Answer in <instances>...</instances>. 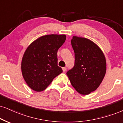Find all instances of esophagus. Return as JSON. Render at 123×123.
Instances as JSON below:
<instances>
[{"label":"esophagus","mask_w":123,"mask_h":123,"mask_svg":"<svg viewBox=\"0 0 123 123\" xmlns=\"http://www.w3.org/2000/svg\"><path fill=\"white\" fill-rule=\"evenodd\" d=\"M62 69H63V72H65L67 70V68L66 67H63V68H62Z\"/></svg>","instance_id":"esophagus-1"}]
</instances>
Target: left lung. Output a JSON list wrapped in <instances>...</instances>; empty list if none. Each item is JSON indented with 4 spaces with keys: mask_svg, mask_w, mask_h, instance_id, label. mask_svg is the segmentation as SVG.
<instances>
[{
    "mask_svg": "<svg viewBox=\"0 0 123 123\" xmlns=\"http://www.w3.org/2000/svg\"><path fill=\"white\" fill-rule=\"evenodd\" d=\"M71 45L75 64L67 72L74 88L81 95H88L102 82L106 72V60L100 48L91 40L73 36Z\"/></svg>",
    "mask_w": 123,
    "mask_h": 123,
    "instance_id": "obj_1",
    "label": "left lung"
}]
</instances>
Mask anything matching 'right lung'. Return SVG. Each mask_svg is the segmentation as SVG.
I'll use <instances>...</instances> for the list:
<instances>
[{
  "mask_svg": "<svg viewBox=\"0 0 123 123\" xmlns=\"http://www.w3.org/2000/svg\"><path fill=\"white\" fill-rule=\"evenodd\" d=\"M66 39L65 35L42 36L33 42L22 58V72L25 82L37 92L44 90L63 72L57 66V50Z\"/></svg>",
  "mask_w": 123,
  "mask_h": 123,
  "instance_id": "1",
  "label": "right lung"
}]
</instances>
